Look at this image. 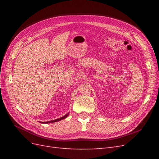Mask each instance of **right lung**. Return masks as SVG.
Listing matches in <instances>:
<instances>
[{"label": "right lung", "instance_id": "add662e5", "mask_svg": "<svg viewBox=\"0 0 159 159\" xmlns=\"http://www.w3.org/2000/svg\"><path fill=\"white\" fill-rule=\"evenodd\" d=\"M68 114H69V113L66 114V115H64V116L61 117H60V118H59V119H55V120H53V121H47V122H42V123H54V122H57V121H60V120H61V119H64L66 118L67 117H68Z\"/></svg>", "mask_w": 159, "mask_h": 159}]
</instances>
